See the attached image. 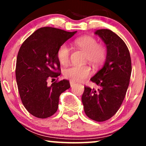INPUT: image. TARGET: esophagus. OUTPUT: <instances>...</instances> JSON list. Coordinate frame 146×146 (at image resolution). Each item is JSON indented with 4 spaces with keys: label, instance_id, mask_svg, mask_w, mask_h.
<instances>
[{
    "label": "esophagus",
    "instance_id": "34e87169",
    "mask_svg": "<svg viewBox=\"0 0 146 146\" xmlns=\"http://www.w3.org/2000/svg\"><path fill=\"white\" fill-rule=\"evenodd\" d=\"M70 86H71V87H73L74 86V85L76 84V83L74 82H72V81L70 82Z\"/></svg>",
    "mask_w": 146,
    "mask_h": 146
}]
</instances>
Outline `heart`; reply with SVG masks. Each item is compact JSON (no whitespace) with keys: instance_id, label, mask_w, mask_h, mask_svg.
I'll list each match as a JSON object with an SVG mask.
<instances>
[{"instance_id":"obj_1","label":"heart","mask_w":146,"mask_h":146,"mask_svg":"<svg viewBox=\"0 0 146 146\" xmlns=\"http://www.w3.org/2000/svg\"><path fill=\"white\" fill-rule=\"evenodd\" d=\"M74 44L86 52L85 60L88 61L94 66L97 67L102 64L106 58V49L104 46L99 44L94 37L82 36L76 39ZM70 57V50L63 44L57 50V58L62 64L68 63ZM91 69L88 65L72 66L64 70V76L66 78L74 82H81L90 74Z\"/></svg>"}]
</instances>
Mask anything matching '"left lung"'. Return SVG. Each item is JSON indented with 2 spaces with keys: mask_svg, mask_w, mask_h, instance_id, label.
I'll list each match as a JSON object with an SVG mask.
<instances>
[{
  "mask_svg": "<svg viewBox=\"0 0 146 146\" xmlns=\"http://www.w3.org/2000/svg\"><path fill=\"white\" fill-rule=\"evenodd\" d=\"M106 45L104 65L90 79L100 86L96 90L85 86L82 102L86 114L96 121H104L117 112L126 94L131 73L129 50L123 40L108 29L95 32Z\"/></svg>",
  "mask_w": 146,
  "mask_h": 146,
  "instance_id": "8db88e82",
  "label": "left lung"
}]
</instances>
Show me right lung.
Returning <instances> with one entry per match:
<instances>
[{"instance_id":"add662e5","label":"right lung","mask_w":146,"mask_h":146,"mask_svg":"<svg viewBox=\"0 0 146 146\" xmlns=\"http://www.w3.org/2000/svg\"><path fill=\"white\" fill-rule=\"evenodd\" d=\"M76 32L42 27L20 48L16 64L18 89L24 106L34 116L43 119L54 114L60 96L70 88L67 80L56 81L50 86L48 81L60 75L57 50Z\"/></svg>"}]
</instances>
